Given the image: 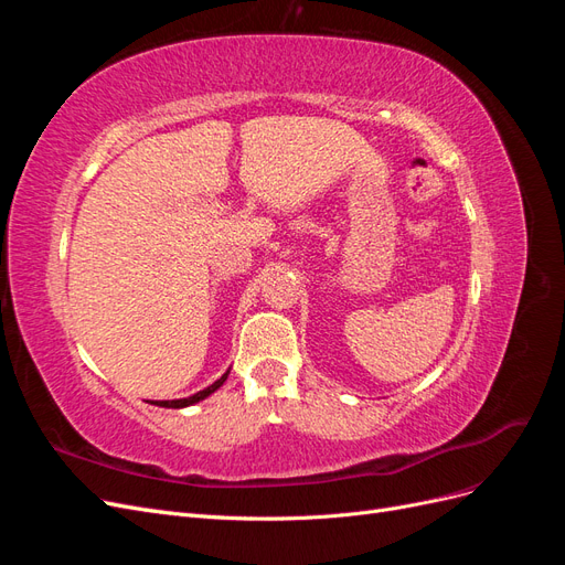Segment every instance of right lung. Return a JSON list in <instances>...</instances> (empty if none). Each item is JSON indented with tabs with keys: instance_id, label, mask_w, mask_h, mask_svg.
Returning a JSON list of instances; mask_svg holds the SVG:
<instances>
[{
	"instance_id": "1",
	"label": "right lung",
	"mask_w": 565,
	"mask_h": 565,
	"mask_svg": "<svg viewBox=\"0 0 565 565\" xmlns=\"http://www.w3.org/2000/svg\"><path fill=\"white\" fill-rule=\"evenodd\" d=\"M228 372L231 370H226V374H221V380H216L212 386H207V388H202V391H198V393H193V396H188V398H179V401H152V405H160V407H188V405H195V403H200V401H204L207 396H212V393L224 384L226 380H228Z\"/></svg>"
}]
</instances>
